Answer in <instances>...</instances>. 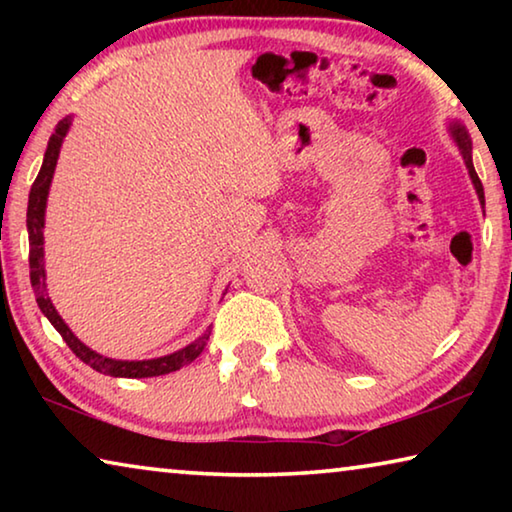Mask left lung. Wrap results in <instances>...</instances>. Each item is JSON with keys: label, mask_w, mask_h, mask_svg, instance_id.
<instances>
[{"label": "left lung", "mask_w": 512, "mask_h": 512, "mask_svg": "<svg viewBox=\"0 0 512 512\" xmlns=\"http://www.w3.org/2000/svg\"><path fill=\"white\" fill-rule=\"evenodd\" d=\"M447 133H449V137H452L454 144L458 146V151H461V155H463V162H465V167H467V173H470V180H472V185L476 189V196H479V203L483 207L485 205L483 185H481L479 176H476L474 162H472V137H470V133H467V128L461 124V121H456V119H449L447 121Z\"/></svg>", "instance_id": "obj_1"}]
</instances>
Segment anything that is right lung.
<instances>
[{
	"label": "right lung",
	"mask_w": 512,
	"mask_h": 512,
	"mask_svg": "<svg viewBox=\"0 0 512 512\" xmlns=\"http://www.w3.org/2000/svg\"><path fill=\"white\" fill-rule=\"evenodd\" d=\"M69 126H72V115H67L65 119L58 121L54 135L49 137L47 151H45V160H42L40 173L36 178V183L31 187L29 194V207H27V230H29V268H31V287L36 291V302L42 314L49 318V323L56 327V332L63 336V341L69 345L76 357H79L83 363H88L90 368L97 372H103V375L110 377H128V379H142V377H158V375H167V372H176L183 366H187L189 361H194L198 354L203 352V348L210 341L212 329L207 327L205 332L198 336L196 341H192L185 348H180L171 354H164V357L158 359H142V361H121V359H110L103 357V354L94 352L88 348L79 336H76L72 329L67 327V323L51 302L49 293H47V273H45V212H47V198H49V187L51 180H54V171L58 164V155H60V146L65 142V135L69 133ZM228 291V289H225Z\"/></svg>",
	"instance_id": "right-lung-1"
}]
</instances>
